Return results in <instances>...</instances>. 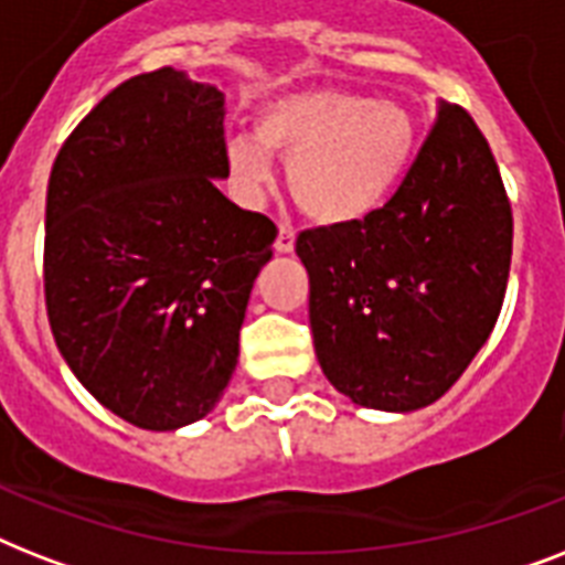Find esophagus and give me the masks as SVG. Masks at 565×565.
I'll use <instances>...</instances> for the list:
<instances>
[{"label":"esophagus","instance_id":"esophagus-1","mask_svg":"<svg viewBox=\"0 0 565 565\" xmlns=\"http://www.w3.org/2000/svg\"><path fill=\"white\" fill-rule=\"evenodd\" d=\"M292 248H296V231L281 225V228H278V237H275V252H278V255H290Z\"/></svg>","mask_w":565,"mask_h":565}]
</instances>
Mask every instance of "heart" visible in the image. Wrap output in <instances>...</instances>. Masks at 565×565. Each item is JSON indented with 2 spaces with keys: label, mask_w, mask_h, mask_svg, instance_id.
Listing matches in <instances>:
<instances>
[{
  "label": "heart",
  "mask_w": 565,
  "mask_h": 565,
  "mask_svg": "<svg viewBox=\"0 0 565 565\" xmlns=\"http://www.w3.org/2000/svg\"><path fill=\"white\" fill-rule=\"evenodd\" d=\"M413 146L416 128L398 102L319 87L266 102L255 137L228 140L225 161L246 202H257L275 181L273 158L287 161L301 211L322 225H349L393 195Z\"/></svg>",
  "instance_id": "1"
}]
</instances>
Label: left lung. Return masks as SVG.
Instances as JSON below:
<instances>
[{
  "instance_id": "obj_1",
  "label": "left lung",
  "mask_w": 565,
  "mask_h": 565,
  "mask_svg": "<svg viewBox=\"0 0 565 565\" xmlns=\"http://www.w3.org/2000/svg\"><path fill=\"white\" fill-rule=\"evenodd\" d=\"M510 252L513 216L490 146L463 108L437 102L384 207L296 239L313 349L337 393L386 413L437 402L492 334Z\"/></svg>"
}]
</instances>
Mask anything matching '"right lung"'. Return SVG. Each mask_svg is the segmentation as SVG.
<instances>
[{"label": "right lung", "instance_id": "1", "mask_svg": "<svg viewBox=\"0 0 565 565\" xmlns=\"http://www.w3.org/2000/svg\"><path fill=\"white\" fill-rule=\"evenodd\" d=\"M225 93L163 66L66 137L46 193V313L61 358L119 419L179 430L237 370L278 228L225 199Z\"/></svg>", "mask_w": 565, "mask_h": 565}]
</instances>
